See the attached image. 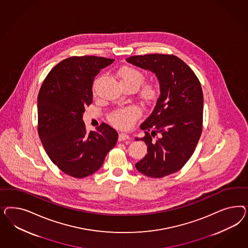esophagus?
<instances>
[{
	"label": "esophagus",
	"mask_w": 248,
	"mask_h": 248,
	"mask_svg": "<svg viewBox=\"0 0 248 248\" xmlns=\"http://www.w3.org/2000/svg\"><path fill=\"white\" fill-rule=\"evenodd\" d=\"M129 139H130L129 135H125V134H123V133L119 134V136H118V141H119V142H123V141L129 140Z\"/></svg>",
	"instance_id": "esophagus-1"
}]
</instances>
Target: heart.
<instances>
[{"label":"heart","mask_w":248,"mask_h":248,"mask_svg":"<svg viewBox=\"0 0 248 248\" xmlns=\"http://www.w3.org/2000/svg\"><path fill=\"white\" fill-rule=\"evenodd\" d=\"M122 85H133L137 89L143 81L145 76L143 72L134 67L121 68L118 72ZM161 94L160 85L151 82L145 83L139 93L140 98L143 103L147 105H154L156 103ZM141 110L137 106H129L115 110L110 115V122L113 126L122 130H128L135 124V121L141 116Z\"/></svg>","instance_id":"b5f03b06"}]
</instances>
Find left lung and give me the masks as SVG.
I'll return each instance as SVG.
<instances>
[{"label":"left lung","mask_w":248,"mask_h":248,"mask_svg":"<svg viewBox=\"0 0 248 248\" xmlns=\"http://www.w3.org/2000/svg\"><path fill=\"white\" fill-rule=\"evenodd\" d=\"M128 62L155 74L161 94L150 116L141 124L147 155L136 169L152 178L179 171L192 156L203 130V96L193 70L173 54L128 57Z\"/></svg>","instance_id":"8db88e82"}]
</instances>
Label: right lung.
<instances>
[{
    "label": "right lung",
    "mask_w": 248,
    "mask_h": 248,
    "mask_svg": "<svg viewBox=\"0 0 248 248\" xmlns=\"http://www.w3.org/2000/svg\"><path fill=\"white\" fill-rule=\"evenodd\" d=\"M113 59L72 56L46 76L38 94V135L53 164L70 176L83 178L102 166L118 134L102 123L87 133L83 121L93 103L92 86L100 70Z\"/></svg>",
    "instance_id": "add662e5"
}]
</instances>
